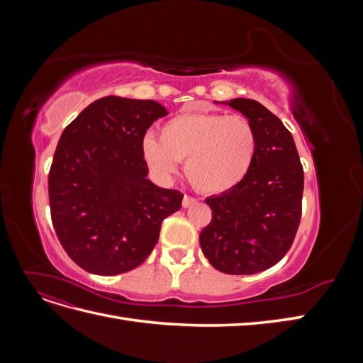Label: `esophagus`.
Returning a JSON list of instances; mask_svg holds the SVG:
<instances>
[{"mask_svg":"<svg viewBox=\"0 0 363 363\" xmlns=\"http://www.w3.org/2000/svg\"><path fill=\"white\" fill-rule=\"evenodd\" d=\"M196 200L194 199V196H191V195H184L183 196V201H182V204H183V207H189L191 204H194Z\"/></svg>","mask_w":363,"mask_h":363,"instance_id":"34e87169","label":"esophagus"}]
</instances>
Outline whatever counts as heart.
<instances>
[{"label": "heart", "mask_w": 363, "mask_h": 363, "mask_svg": "<svg viewBox=\"0 0 363 363\" xmlns=\"http://www.w3.org/2000/svg\"><path fill=\"white\" fill-rule=\"evenodd\" d=\"M257 135L242 115L218 112L182 113L160 127L159 139L147 135L142 155L160 177H169L184 162V174L204 194L233 189L256 159Z\"/></svg>", "instance_id": "obj_1"}]
</instances>
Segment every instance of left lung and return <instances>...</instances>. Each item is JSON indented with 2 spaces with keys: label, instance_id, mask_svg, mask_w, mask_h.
Instances as JSON below:
<instances>
[{
  "label": "left lung",
  "instance_id": "obj_1",
  "mask_svg": "<svg viewBox=\"0 0 363 363\" xmlns=\"http://www.w3.org/2000/svg\"><path fill=\"white\" fill-rule=\"evenodd\" d=\"M227 104L255 127L256 159L233 189L206 199L212 221L201 230L200 245L218 271L250 276L276 265L292 247L301 219L304 172L291 131L276 115L248 98Z\"/></svg>",
  "mask_w": 363,
  "mask_h": 363
}]
</instances>
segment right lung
I'll return each mask as SVG.
<instances>
[{
  "label": "right lung",
  "instance_id": "add662e5",
  "mask_svg": "<svg viewBox=\"0 0 363 363\" xmlns=\"http://www.w3.org/2000/svg\"><path fill=\"white\" fill-rule=\"evenodd\" d=\"M168 115L152 100L108 95L63 130L48 174L51 221L67 255L87 272L116 276L155 248L183 194L147 179L142 140Z\"/></svg>",
  "mask_w": 363,
  "mask_h": 363
}]
</instances>
